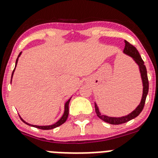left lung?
I'll use <instances>...</instances> for the list:
<instances>
[{
    "mask_svg": "<svg viewBox=\"0 0 158 158\" xmlns=\"http://www.w3.org/2000/svg\"><path fill=\"white\" fill-rule=\"evenodd\" d=\"M123 53L131 58L136 62V64L139 65V71L141 73V77H142V86H143V91H142V100H141L140 104L139 106L134 110L132 112L128 114L127 115L122 117H111L107 116V115H104L102 113L100 112L98 107L95 103V111H96V115L102 119L104 122L107 123L113 124V125H118V124L125 123L128 122V121L133 119V118H136L138 115L142 112L143 107L145 105V102H146V96H147L148 91H149V81H148L147 77V71H146V65H144V62L141 58L140 54H139V51L134 47L133 45H131V43H128L127 41H125V47H124Z\"/></svg>",
    "mask_w": 158,
    "mask_h": 158,
    "instance_id": "8db88e82",
    "label": "left lung"
}]
</instances>
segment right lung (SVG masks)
Returning <instances> with one entry per match:
<instances>
[{"mask_svg":"<svg viewBox=\"0 0 158 158\" xmlns=\"http://www.w3.org/2000/svg\"><path fill=\"white\" fill-rule=\"evenodd\" d=\"M21 53L22 52L19 53V55H18V58H16V64H17V62H18V58H19V57L20 56V54H21ZM15 69H16V67H15ZM15 69H14V70L12 71V75H13V73H14V71H15ZM11 82H12V79H11ZM70 99H69V100H68L66 102H65V111H64V113H63V115H62V116L61 117V118H60V119L58 121V122H56V123H55L52 124V125H49V126H36V125H31V124L27 123H26L24 120H23V118H21V119H22V120H23V123H25L27 124V125H29V126L39 128V129H41V130H51V129H54V128H55V127H58L61 126L62 124H63L64 123H65V121H66L67 118H68V115H69V101H70Z\"/></svg>","mask_w":158,"mask_h":158,"instance_id":"1","label":"right lung"}]
</instances>
